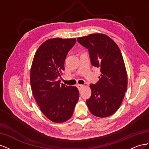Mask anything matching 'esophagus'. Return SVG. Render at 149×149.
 Returning <instances> with one entry per match:
<instances>
[{"mask_svg":"<svg viewBox=\"0 0 149 149\" xmlns=\"http://www.w3.org/2000/svg\"><path fill=\"white\" fill-rule=\"evenodd\" d=\"M77 88L79 89V91H80L82 90V88L84 87V86H83V85H77Z\"/></svg>","mask_w":149,"mask_h":149,"instance_id":"34e87169","label":"esophagus"}]
</instances>
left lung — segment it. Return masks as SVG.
I'll return each mask as SVG.
<instances>
[{
	"mask_svg": "<svg viewBox=\"0 0 149 149\" xmlns=\"http://www.w3.org/2000/svg\"><path fill=\"white\" fill-rule=\"evenodd\" d=\"M86 47L93 66L101 72L96 84H91V96L86 100L90 112L107 117L116 112L122 102L127 87V74L120 50L111 38L103 33H91L77 38Z\"/></svg>",
	"mask_w": 149,
	"mask_h": 149,
	"instance_id": "left-lung-1",
	"label": "left lung"
}]
</instances>
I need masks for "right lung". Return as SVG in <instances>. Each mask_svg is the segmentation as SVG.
<instances>
[{
    "mask_svg": "<svg viewBox=\"0 0 149 149\" xmlns=\"http://www.w3.org/2000/svg\"><path fill=\"white\" fill-rule=\"evenodd\" d=\"M75 42V38L47 40L37 50L32 63L30 81L33 97L44 116L56 123L70 119L79 100L78 88L61 84L58 79Z\"/></svg>",
    "mask_w": 149,
    "mask_h": 149,
    "instance_id": "add662e5",
    "label": "right lung"
}]
</instances>
